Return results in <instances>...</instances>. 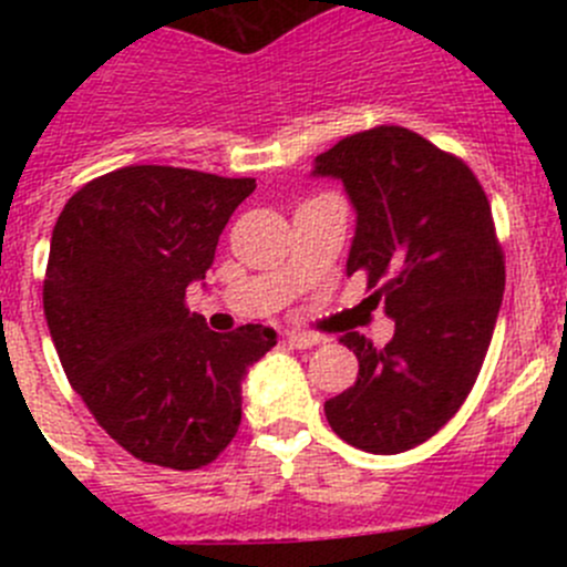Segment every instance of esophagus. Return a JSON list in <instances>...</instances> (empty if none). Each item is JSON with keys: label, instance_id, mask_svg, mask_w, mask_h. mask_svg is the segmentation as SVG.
Instances as JSON below:
<instances>
[{"label": "esophagus", "instance_id": "esophagus-1", "mask_svg": "<svg viewBox=\"0 0 567 567\" xmlns=\"http://www.w3.org/2000/svg\"><path fill=\"white\" fill-rule=\"evenodd\" d=\"M323 340L326 337L312 334V331H290L288 334V342L296 348H312V346H320Z\"/></svg>", "mask_w": 567, "mask_h": 567}]
</instances>
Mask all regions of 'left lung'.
Masks as SVG:
<instances>
[{"label": "left lung", "instance_id": "8db88e82", "mask_svg": "<svg viewBox=\"0 0 567 567\" xmlns=\"http://www.w3.org/2000/svg\"><path fill=\"white\" fill-rule=\"evenodd\" d=\"M357 208L348 274L368 277L394 337H340L359 359L353 386L326 400L331 431L375 455L427 442L477 381L505 293V251L466 162L403 125H375L320 153Z\"/></svg>", "mask_w": 567, "mask_h": 567}]
</instances>
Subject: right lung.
<instances>
[{
    "instance_id": "obj_1",
    "label": "right lung",
    "mask_w": 567,
    "mask_h": 567,
    "mask_svg": "<svg viewBox=\"0 0 567 567\" xmlns=\"http://www.w3.org/2000/svg\"><path fill=\"white\" fill-rule=\"evenodd\" d=\"M255 177L134 164L84 183L51 233L43 312L68 381L134 458L208 466L241 425V381L277 346L210 331L186 307Z\"/></svg>"
}]
</instances>
